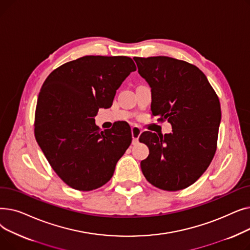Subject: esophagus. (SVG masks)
<instances>
[{"label":"esophagus","mask_w":250,"mask_h":250,"mask_svg":"<svg viewBox=\"0 0 250 250\" xmlns=\"http://www.w3.org/2000/svg\"><path fill=\"white\" fill-rule=\"evenodd\" d=\"M141 134H142V130L139 126L135 125V126L132 127V137H133V144H134V145L139 142V138H140Z\"/></svg>","instance_id":"34e87169"}]
</instances>
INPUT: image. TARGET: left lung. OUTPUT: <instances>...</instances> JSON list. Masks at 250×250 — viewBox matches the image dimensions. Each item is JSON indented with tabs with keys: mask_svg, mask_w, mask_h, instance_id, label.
Masks as SVG:
<instances>
[{
	"mask_svg": "<svg viewBox=\"0 0 250 250\" xmlns=\"http://www.w3.org/2000/svg\"><path fill=\"white\" fill-rule=\"evenodd\" d=\"M151 88V110L172 126L170 134L145 132L149 147L141 161L144 176L163 190L187 188L212 162L217 149L221 106L206 75L195 65L169 57L134 58Z\"/></svg>",
	"mask_w": 250,
	"mask_h": 250,
	"instance_id": "1",
	"label": "left lung"
}]
</instances>
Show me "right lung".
Here are the masks:
<instances>
[{
  "instance_id": "add662e5",
  "label": "right lung",
  "mask_w": 250,
  "mask_h": 250,
  "mask_svg": "<svg viewBox=\"0 0 250 250\" xmlns=\"http://www.w3.org/2000/svg\"><path fill=\"white\" fill-rule=\"evenodd\" d=\"M136 70L128 57L86 56L62 64L44 81L36 104L35 139L72 188L104 186L132 143L130 127L101 130L94 117L99 108L111 106L116 90Z\"/></svg>"
}]
</instances>
